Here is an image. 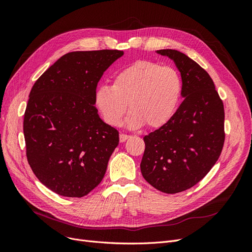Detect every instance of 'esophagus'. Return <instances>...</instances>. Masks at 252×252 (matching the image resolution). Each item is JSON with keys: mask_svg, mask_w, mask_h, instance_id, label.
Returning <instances> with one entry per match:
<instances>
[{"mask_svg": "<svg viewBox=\"0 0 252 252\" xmlns=\"http://www.w3.org/2000/svg\"><path fill=\"white\" fill-rule=\"evenodd\" d=\"M127 139H129V135L128 134H125V133H121L120 134V142L121 143L125 142Z\"/></svg>", "mask_w": 252, "mask_h": 252, "instance_id": "obj_1", "label": "esophagus"}]
</instances>
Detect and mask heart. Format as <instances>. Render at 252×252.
Segmentation results:
<instances>
[{
    "label": "heart",
    "instance_id": "b5f03b06",
    "mask_svg": "<svg viewBox=\"0 0 252 252\" xmlns=\"http://www.w3.org/2000/svg\"><path fill=\"white\" fill-rule=\"evenodd\" d=\"M181 94L182 81L173 68L139 61L114 75L112 85L98 86L94 103L111 126L122 123L129 105L128 127L140 128L146 123L149 127H159L177 111Z\"/></svg>",
    "mask_w": 252,
    "mask_h": 252
}]
</instances>
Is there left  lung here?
I'll return each mask as SVG.
<instances>
[{
  "instance_id": "left-lung-1",
  "label": "left lung",
  "mask_w": 252,
  "mask_h": 252,
  "mask_svg": "<svg viewBox=\"0 0 252 252\" xmlns=\"http://www.w3.org/2000/svg\"><path fill=\"white\" fill-rule=\"evenodd\" d=\"M181 72L184 101L166 124L144 136L143 178L165 193L199 183L222 152L224 105L207 71L181 51L161 49Z\"/></svg>"
}]
</instances>
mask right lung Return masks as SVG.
Returning <instances> with one entry per match:
<instances>
[{
	"label": "right lung",
	"mask_w": 252,
	"mask_h": 252,
	"mask_svg": "<svg viewBox=\"0 0 252 252\" xmlns=\"http://www.w3.org/2000/svg\"><path fill=\"white\" fill-rule=\"evenodd\" d=\"M121 50L73 51L36 80L24 114L26 156L35 177L53 192L82 197L103 180L119 131L104 123L94 94Z\"/></svg>",
	"instance_id": "add662e5"
}]
</instances>
